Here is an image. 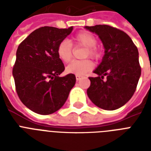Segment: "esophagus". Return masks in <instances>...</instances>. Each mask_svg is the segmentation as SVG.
Here are the masks:
<instances>
[{"instance_id": "34e87169", "label": "esophagus", "mask_w": 151, "mask_h": 151, "mask_svg": "<svg viewBox=\"0 0 151 151\" xmlns=\"http://www.w3.org/2000/svg\"><path fill=\"white\" fill-rule=\"evenodd\" d=\"M81 76L76 75V80H77V81H79L81 79Z\"/></svg>"}]
</instances>
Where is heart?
Returning a JSON list of instances; mask_svg holds the SVG:
<instances>
[{
    "mask_svg": "<svg viewBox=\"0 0 151 151\" xmlns=\"http://www.w3.org/2000/svg\"><path fill=\"white\" fill-rule=\"evenodd\" d=\"M73 42L75 45L84 46L87 51L85 52V57L89 56L93 59L99 58L100 52L96 47L97 44L96 37L90 32L82 31L78 33L73 37ZM73 47L69 40L65 39L59 44L57 47V55L62 61L67 63L72 58ZM93 68V63L89 59H85L81 61H73L68 64L66 67L67 73L82 76L91 71Z\"/></svg>",
    "mask_w": 151,
    "mask_h": 151,
    "instance_id": "obj_1",
    "label": "heart"
}]
</instances>
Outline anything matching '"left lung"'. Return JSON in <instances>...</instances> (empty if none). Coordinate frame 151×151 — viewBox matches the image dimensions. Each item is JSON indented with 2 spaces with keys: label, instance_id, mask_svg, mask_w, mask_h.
Listing matches in <instances>:
<instances>
[{
  "label": "left lung",
  "instance_id": "1",
  "mask_svg": "<svg viewBox=\"0 0 151 151\" xmlns=\"http://www.w3.org/2000/svg\"><path fill=\"white\" fill-rule=\"evenodd\" d=\"M99 36L105 52L102 62L89 78L88 96L98 107L117 110L131 99L141 75L139 52L130 37L108 25L85 27ZM106 76V80L103 78Z\"/></svg>",
  "mask_w": 151,
  "mask_h": 151
}]
</instances>
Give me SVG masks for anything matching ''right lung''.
<instances>
[{
  "instance_id": "obj_1",
  "label": "right lung",
  "mask_w": 151,
  "mask_h": 151,
  "mask_svg": "<svg viewBox=\"0 0 151 151\" xmlns=\"http://www.w3.org/2000/svg\"><path fill=\"white\" fill-rule=\"evenodd\" d=\"M73 30L43 27L32 32L18 47L12 75L20 100L32 111L53 114L64 105L74 86V74L65 70L57 47Z\"/></svg>"
}]
</instances>
